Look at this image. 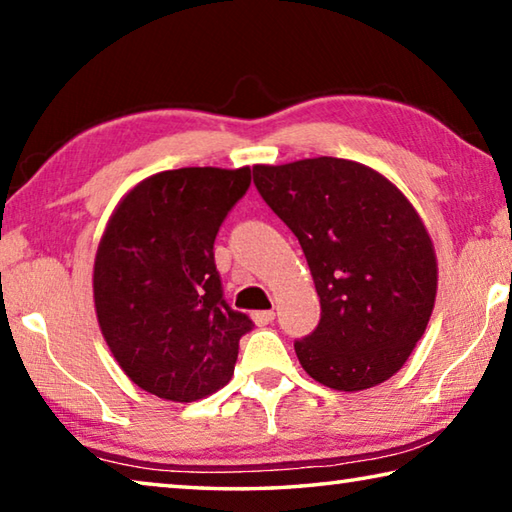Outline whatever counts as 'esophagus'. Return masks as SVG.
<instances>
[{
	"mask_svg": "<svg viewBox=\"0 0 512 512\" xmlns=\"http://www.w3.org/2000/svg\"><path fill=\"white\" fill-rule=\"evenodd\" d=\"M253 320H255V325H259V327H264V325H268V323H273L275 320V311H255L253 314Z\"/></svg>",
	"mask_w": 512,
	"mask_h": 512,
	"instance_id": "1",
	"label": "esophagus"
}]
</instances>
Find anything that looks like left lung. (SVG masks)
<instances>
[{
  "label": "left lung",
  "mask_w": 512,
  "mask_h": 512,
  "mask_svg": "<svg viewBox=\"0 0 512 512\" xmlns=\"http://www.w3.org/2000/svg\"><path fill=\"white\" fill-rule=\"evenodd\" d=\"M253 178L298 237L320 298L318 327L293 343L300 366L345 393L391 379L436 302L438 264L420 214L391 180L352 160L255 164Z\"/></svg>",
  "instance_id": "obj_1"
}]
</instances>
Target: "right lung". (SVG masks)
I'll use <instances>...</instances> for the list:
<instances>
[{"mask_svg":"<svg viewBox=\"0 0 512 512\" xmlns=\"http://www.w3.org/2000/svg\"><path fill=\"white\" fill-rule=\"evenodd\" d=\"M250 169L144 178L112 212L94 257V309L112 357L142 391L196 402L228 384L253 320L223 300L214 239Z\"/></svg>","mask_w":512,"mask_h":512,"instance_id":"1","label":"right lung"}]
</instances>
